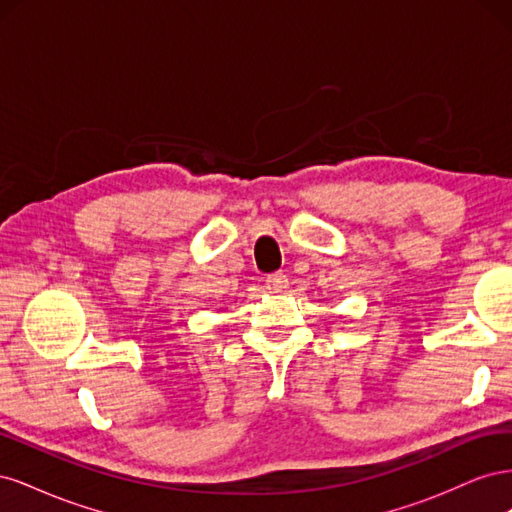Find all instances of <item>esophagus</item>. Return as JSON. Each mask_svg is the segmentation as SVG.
<instances>
[{
    "instance_id": "esophagus-1",
    "label": "esophagus",
    "mask_w": 512,
    "mask_h": 512,
    "mask_svg": "<svg viewBox=\"0 0 512 512\" xmlns=\"http://www.w3.org/2000/svg\"><path fill=\"white\" fill-rule=\"evenodd\" d=\"M288 286V277L284 273H275L267 277V288L273 292H282Z\"/></svg>"
}]
</instances>
